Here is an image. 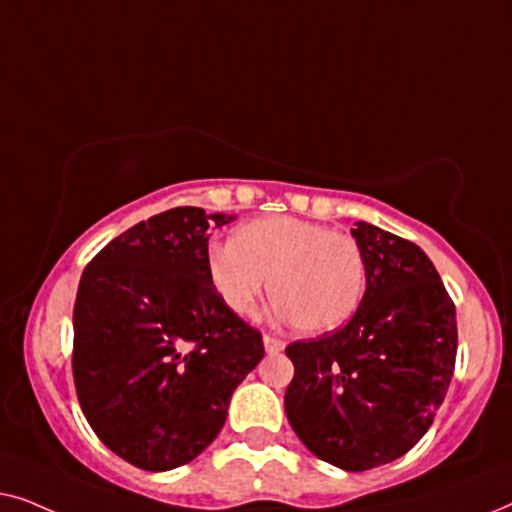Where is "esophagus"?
Here are the masks:
<instances>
[{
	"instance_id": "1",
	"label": "esophagus",
	"mask_w": 512,
	"mask_h": 512,
	"mask_svg": "<svg viewBox=\"0 0 512 512\" xmlns=\"http://www.w3.org/2000/svg\"><path fill=\"white\" fill-rule=\"evenodd\" d=\"M263 345H265V352H268V354H277V352H282V349L286 347V342L275 338V335L265 333L263 335Z\"/></svg>"
}]
</instances>
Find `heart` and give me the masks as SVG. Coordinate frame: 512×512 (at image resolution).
<instances>
[{
    "label": "heart",
    "instance_id": "b5f03b06",
    "mask_svg": "<svg viewBox=\"0 0 512 512\" xmlns=\"http://www.w3.org/2000/svg\"><path fill=\"white\" fill-rule=\"evenodd\" d=\"M209 284L233 314L251 317L270 279L277 312L305 335L347 324L366 296L368 268L354 237L296 216L242 223L207 256Z\"/></svg>",
    "mask_w": 512,
    "mask_h": 512
}]
</instances>
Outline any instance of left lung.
Masks as SVG:
<instances>
[{
  "label": "left lung",
  "mask_w": 512,
  "mask_h": 512,
  "mask_svg": "<svg viewBox=\"0 0 512 512\" xmlns=\"http://www.w3.org/2000/svg\"><path fill=\"white\" fill-rule=\"evenodd\" d=\"M368 286L338 331L286 347V417L307 450L345 471L403 457L429 431L457 359V312L417 244L356 223Z\"/></svg>",
  "instance_id": "8db88e82"
}]
</instances>
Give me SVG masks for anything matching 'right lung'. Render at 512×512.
<instances>
[{"label": "right lung", "instance_id": "obj_1", "mask_svg": "<svg viewBox=\"0 0 512 512\" xmlns=\"http://www.w3.org/2000/svg\"><path fill=\"white\" fill-rule=\"evenodd\" d=\"M233 221L174 207L114 237L83 270L72 373L97 438L128 464L170 471L219 436L263 359V335L209 284V230Z\"/></svg>", "mask_w": 512, "mask_h": 512}]
</instances>
